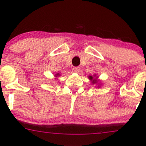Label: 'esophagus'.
<instances>
[{
  "label": "esophagus",
  "instance_id": "obj_1",
  "mask_svg": "<svg viewBox=\"0 0 146 146\" xmlns=\"http://www.w3.org/2000/svg\"><path fill=\"white\" fill-rule=\"evenodd\" d=\"M73 71L75 72V73H79L80 71V67H74L73 68Z\"/></svg>",
  "mask_w": 146,
  "mask_h": 146
}]
</instances>
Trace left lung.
<instances>
[{
  "mask_svg": "<svg viewBox=\"0 0 146 146\" xmlns=\"http://www.w3.org/2000/svg\"><path fill=\"white\" fill-rule=\"evenodd\" d=\"M94 77H96V75H94ZM88 78L90 79V80H91L92 83H93V84H99L98 80H97V79H98V78H94L93 76H89V77H88Z\"/></svg>",
  "mask_w": 146,
  "mask_h": 146,
  "instance_id": "left-lung-1",
  "label": "left lung"
}]
</instances>
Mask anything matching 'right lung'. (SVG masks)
Here are the masks:
<instances>
[{
	"label": "right lung",
	"mask_w": 146,
	"mask_h": 146,
	"mask_svg": "<svg viewBox=\"0 0 146 146\" xmlns=\"http://www.w3.org/2000/svg\"><path fill=\"white\" fill-rule=\"evenodd\" d=\"M58 75H59V73H58V74H56V75H55V76H56V77H58Z\"/></svg>",
	"instance_id": "1"
}]
</instances>
